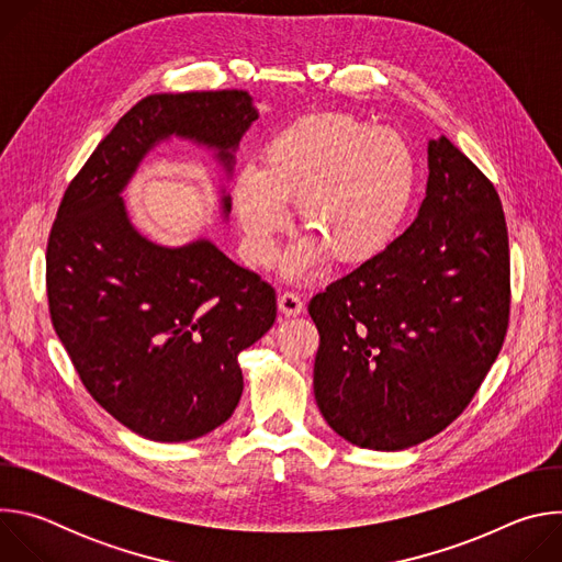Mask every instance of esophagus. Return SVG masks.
<instances>
[{
    "mask_svg": "<svg viewBox=\"0 0 562 562\" xmlns=\"http://www.w3.org/2000/svg\"><path fill=\"white\" fill-rule=\"evenodd\" d=\"M278 308H280L282 315L289 317V315H300V313L304 311V304H302V300H300L297 293L284 291V293L278 297Z\"/></svg>",
    "mask_w": 562,
    "mask_h": 562,
    "instance_id": "1",
    "label": "esophagus"
}]
</instances>
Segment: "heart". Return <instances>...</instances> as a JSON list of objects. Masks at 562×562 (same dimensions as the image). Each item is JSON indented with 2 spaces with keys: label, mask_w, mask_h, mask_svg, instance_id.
<instances>
[{
  "label": "heart",
  "mask_w": 562,
  "mask_h": 562,
  "mask_svg": "<svg viewBox=\"0 0 562 562\" xmlns=\"http://www.w3.org/2000/svg\"><path fill=\"white\" fill-rule=\"evenodd\" d=\"M416 193L407 139L347 113L295 120L276 133L262 167L237 171L231 189L247 260L269 267L286 226V202L306 233L284 258V276L304 278L327 256L358 267L384 254L403 228Z\"/></svg>",
  "instance_id": "b5f03b06"
}]
</instances>
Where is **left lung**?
I'll use <instances>...</instances> for the list:
<instances>
[{
	"instance_id": "1",
	"label": "left lung",
	"mask_w": 562,
	"mask_h": 562,
	"mask_svg": "<svg viewBox=\"0 0 562 562\" xmlns=\"http://www.w3.org/2000/svg\"><path fill=\"white\" fill-rule=\"evenodd\" d=\"M427 153V195L414 224L308 302L319 334L315 403L362 449H409L447 429L507 334L501 198L445 135L429 139Z\"/></svg>"
}]
</instances>
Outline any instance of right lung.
I'll return each instance as SVG.
<instances>
[{"instance_id":"right-lung-1","label":"right lung","mask_w":562,"mask_h":562,"mask_svg":"<svg viewBox=\"0 0 562 562\" xmlns=\"http://www.w3.org/2000/svg\"><path fill=\"white\" fill-rule=\"evenodd\" d=\"M256 120L247 91L139 100L68 184L50 228L53 327L89 393L142 438L187 442L231 418L245 389L237 356L273 327L276 291L206 237L150 243L122 193L142 159L171 137L211 148L231 176Z\"/></svg>"}]
</instances>
